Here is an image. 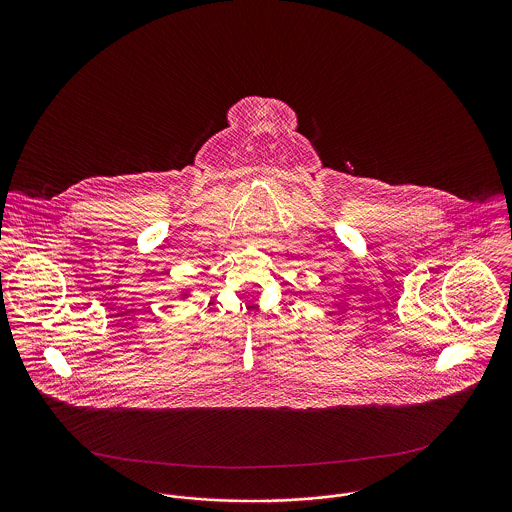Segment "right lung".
<instances>
[{
    "mask_svg": "<svg viewBox=\"0 0 512 512\" xmlns=\"http://www.w3.org/2000/svg\"><path fill=\"white\" fill-rule=\"evenodd\" d=\"M190 288H186V290H182V293H180V299H186V297H190Z\"/></svg>",
    "mask_w": 512,
    "mask_h": 512,
    "instance_id": "obj_1",
    "label": "right lung"
}]
</instances>
